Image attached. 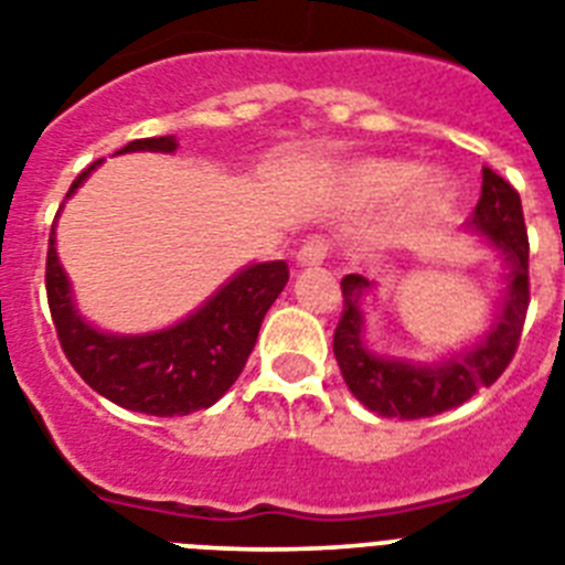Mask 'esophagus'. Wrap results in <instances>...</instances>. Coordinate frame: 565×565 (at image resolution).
<instances>
[{"mask_svg":"<svg viewBox=\"0 0 565 565\" xmlns=\"http://www.w3.org/2000/svg\"><path fill=\"white\" fill-rule=\"evenodd\" d=\"M329 239H322V236H311L306 243L300 245L297 250V263L300 265H320L322 259L329 257Z\"/></svg>","mask_w":565,"mask_h":565,"instance_id":"1","label":"esophagus"}]
</instances>
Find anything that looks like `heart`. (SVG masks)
Listing matches in <instances>:
<instances>
[{
    "mask_svg": "<svg viewBox=\"0 0 565 565\" xmlns=\"http://www.w3.org/2000/svg\"><path fill=\"white\" fill-rule=\"evenodd\" d=\"M354 180L363 194L392 196L414 180V166L412 162H399V159H371V162H365L356 171ZM448 196H451V188H448V182L443 177H437V173H423V177L414 180L412 194L406 200V214L414 216V220L440 214L448 205Z\"/></svg>",
    "mask_w": 565,
    "mask_h": 565,
    "instance_id": "obj_1",
    "label": "heart"
}]
</instances>
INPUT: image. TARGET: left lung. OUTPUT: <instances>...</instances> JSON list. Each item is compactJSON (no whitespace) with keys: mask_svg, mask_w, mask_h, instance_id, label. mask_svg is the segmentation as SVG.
<instances>
[{"mask_svg":"<svg viewBox=\"0 0 565 565\" xmlns=\"http://www.w3.org/2000/svg\"><path fill=\"white\" fill-rule=\"evenodd\" d=\"M471 225L489 234L491 243L503 250L509 294L491 334L466 356H455L443 365H412L369 354L360 340L363 315L356 308L369 279L360 274L342 277V315L334 329V356L351 394L371 412L399 420L434 417L462 406L480 388L498 383L512 363L529 311V234L520 194L491 168H483V194L477 200Z\"/></svg>","mask_w":565,"mask_h":565,"instance_id":"8db88e82","label":"left lung"}]
</instances>
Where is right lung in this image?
Returning a JSON list of instances; mask_svg holds the SVG:
<instances>
[{"instance_id":"1","label":"right lung","mask_w":565,"mask_h":565,"mask_svg":"<svg viewBox=\"0 0 565 565\" xmlns=\"http://www.w3.org/2000/svg\"><path fill=\"white\" fill-rule=\"evenodd\" d=\"M173 137L134 139L125 151H173ZM99 159L79 173L67 191L74 194ZM288 282V265L259 263L236 274L228 286L173 329L145 337L99 334L85 326L71 302V286L56 248L47 243L45 291L53 329L67 363L105 399L153 417H177L214 406L243 374L254 351L265 311Z\"/></svg>"}]
</instances>
